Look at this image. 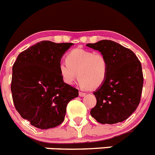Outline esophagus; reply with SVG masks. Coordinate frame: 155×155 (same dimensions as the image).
<instances>
[{"label": "esophagus", "mask_w": 155, "mask_h": 155, "mask_svg": "<svg viewBox=\"0 0 155 155\" xmlns=\"http://www.w3.org/2000/svg\"><path fill=\"white\" fill-rule=\"evenodd\" d=\"M85 94H86V93L83 92V91H79V95H80L81 97L84 96V95H85Z\"/></svg>", "instance_id": "1"}]
</instances>
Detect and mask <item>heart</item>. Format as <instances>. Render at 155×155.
Wrapping results in <instances>:
<instances>
[{"mask_svg": "<svg viewBox=\"0 0 155 155\" xmlns=\"http://www.w3.org/2000/svg\"><path fill=\"white\" fill-rule=\"evenodd\" d=\"M58 69L67 84H73L77 79L78 73L81 87L95 89L102 85L106 79L109 64L102 53L75 49L68 53L66 61L59 64Z\"/></svg>", "mask_w": 155, "mask_h": 155, "instance_id": "1", "label": "heart"}]
</instances>
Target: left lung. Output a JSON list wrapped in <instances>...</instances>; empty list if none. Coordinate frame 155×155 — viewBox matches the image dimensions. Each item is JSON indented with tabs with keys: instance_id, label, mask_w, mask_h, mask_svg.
<instances>
[{
	"instance_id": "1",
	"label": "left lung",
	"mask_w": 155,
	"mask_h": 155,
	"mask_svg": "<svg viewBox=\"0 0 155 155\" xmlns=\"http://www.w3.org/2000/svg\"><path fill=\"white\" fill-rule=\"evenodd\" d=\"M105 55L109 64L106 79L93 94L97 102L91 115L102 124L127 120L140 102L143 77L141 64L130 49L112 40L86 45Z\"/></svg>"
}]
</instances>
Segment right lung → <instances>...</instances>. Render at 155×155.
I'll list each match as a JSON object with an SVG mask.
<instances>
[{
    "label": "right lung",
    "mask_w": 155,
    "mask_h": 155,
    "mask_svg": "<svg viewBox=\"0 0 155 155\" xmlns=\"http://www.w3.org/2000/svg\"><path fill=\"white\" fill-rule=\"evenodd\" d=\"M71 42L41 41L21 52L12 67L11 90L18 113L41 130L62 124L78 90L64 83L58 66Z\"/></svg>",
    "instance_id": "add662e5"
}]
</instances>
